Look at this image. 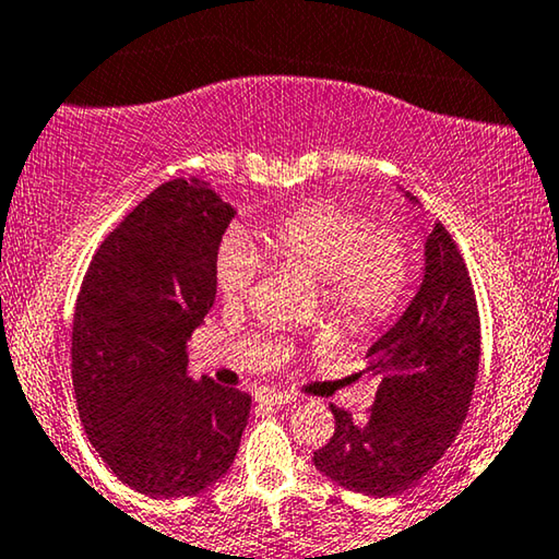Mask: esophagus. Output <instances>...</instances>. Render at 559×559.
Listing matches in <instances>:
<instances>
[{
    "label": "esophagus",
    "instance_id": "34e87169",
    "mask_svg": "<svg viewBox=\"0 0 559 559\" xmlns=\"http://www.w3.org/2000/svg\"><path fill=\"white\" fill-rule=\"evenodd\" d=\"M258 400H263V403H271V405H290L296 403V395H290V392H281L276 388H263L258 392Z\"/></svg>",
    "mask_w": 559,
    "mask_h": 559
}]
</instances>
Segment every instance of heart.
Instances as JSON below:
<instances>
[{
  "label": "heart",
  "mask_w": 559,
  "mask_h": 559,
  "mask_svg": "<svg viewBox=\"0 0 559 559\" xmlns=\"http://www.w3.org/2000/svg\"><path fill=\"white\" fill-rule=\"evenodd\" d=\"M265 253L283 269L319 278L326 311L352 332L390 319L413 281V250L397 227H374L361 210L309 202L258 230ZM258 276V255L238 233L215 253V288L225 304H242Z\"/></svg>",
  "instance_id": "b5f03b06"
}]
</instances>
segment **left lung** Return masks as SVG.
Returning <instances> with one entry per match:
<instances>
[{
    "mask_svg": "<svg viewBox=\"0 0 559 559\" xmlns=\"http://www.w3.org/2000/svg\"><path fill=\"white\" fill-rule=\"evenodd\" d=\"M413 200V198H411ZM481 357L476 294L459 246L438 223L426 238V276L397 324L367 352L377 380L365 423L329 405L336 428L313 466L344 489L392 497L420 481L466 420Z\"/></svg>",
    "mask_w": 559,
    "mask_h": 559,
    "instance_id": "8db88e82",
    "label": "left lung"
}]
</instances>
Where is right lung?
Masks as SVG:
<instances>
[{"instance_id":"right-lung-1","label":"right lung","mask_w":559,"mask_h":559,"mask_svg":"<svg viewBox=\"0 0 559 559\" xmlns=\"http://www.w3.org/2000/svg\"><path fill=\"white\" fill-rule=\"evenodd\" d=\"M235 217L210 182L171 179L100 242L73 321L85 436L123 484L194 497L238 453L250 395L187 377V340L215 304V253Z\"/></svg>"}]
</instances>
